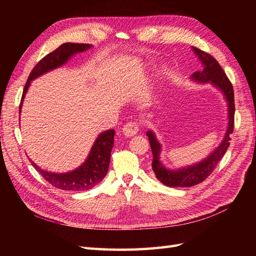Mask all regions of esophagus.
Masks as SVG:
<instances>
[{"instance_id":"esophagus-1","label":"esophagus","mask_w":256,"mask_h":256,"mask_svg":"<svg viewBox=\"0 0 256 256\" xmlns=\"http://www.w3.org/2000/svg\"><path fill=\"white\" fill-rule=\"evenodd\" d=\"M122 134L125 136H134L138 132V125L134 122H130L122 127Z\"/></svg>"}]
</instances>
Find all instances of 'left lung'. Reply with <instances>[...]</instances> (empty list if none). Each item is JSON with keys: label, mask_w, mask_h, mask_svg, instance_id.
<instances>
[{"label": "left lung", "mask_w": 256, "mask_h": 256, "mask_svg": "<svg viewBox=\"0 0 256 256\" xmlns=\"http://www.w3.org/2000/svg\"><path fill=\"white\" fill-rule=\"evenodd\" d=\"M198 58L203 65L200 72L193 74L190 79L196 83H210L216 88H218L224 96L228 102V127L226 134H224L221 143L208 154L202 161L192 166L171 170L164 166L160 160V154L162 146L152 130H148L146 136H148L150 148L152 152V170L158 180L168 187H192L205 180L212 174L214 168L222 159L224 154L228 150L230 141V134L234 130V115H235V104H234V90L232 83L224 74L223 69L212 56L208 53L192 47Z\"/></svg>", "instance_id": "obj_1"}]
</instances>
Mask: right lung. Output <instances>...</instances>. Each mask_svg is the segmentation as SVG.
<instances>
[{
  "mask_svg": "<svg viewBox=\"0 0 256 256\" xmlns=\"http://www.w3.org/2000/svg\"><path fill=\"white\" fill-rule=\"evenodd\" d=\"M90 48L92 44H88L66 42L60 44L58 49L47 54L44 58L38 62L37 65L33 68V70L30 72L24 90H23L19 106V114L21 113L23 99H24L30 88V81L53 70V69L63 66L74 54L84 52ZM114 134L115 130L113 129L104 131V132L100 134L95 140L94 145L92 146L88 156L83 164L79 168L67 173L48 172L38 166L32 160H30V164L53 187L67 191H84L92 189L102 182L108 173L111 150L114 144Z\"/></svg>",
  "mask_w": 256,
  "mask_h": 256,
  "instance_id": "1",
  "label": "right lung"
}]
</instances>
